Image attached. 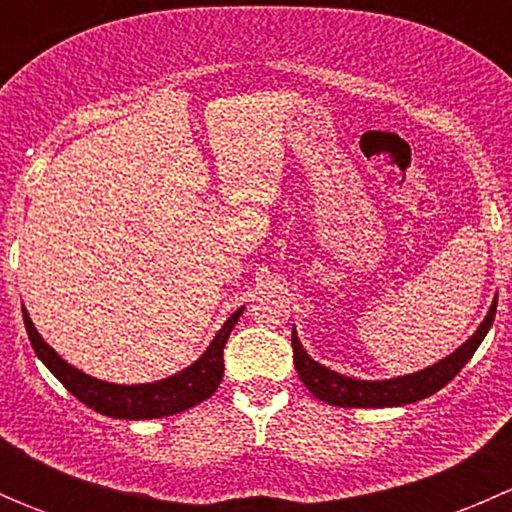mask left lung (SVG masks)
Wrapping results in <instances>:
<instances>
[{"label":"left lung","mask_w":512,"mask_h":512,"mask_svg":"<svg viewBox=\"0 0 512 512\" xmlns=\"http://www.w3.org/2000/svg\"><path fill=\"white\" fill-rule=\"evenodd\" d=\"M495 307H498V297L493 299L488 314L478 324L473 337H468L453 354L443 356L441 361H436V364L426 366L421 371H414V374L394 376V379L381 381L354 379V376L339 374V371H332L329 366L314 361L307 354V349L302 347V342H299L297 329L292 327L294 369H297L299 379L307 386L309 394H314V399L324 401L329 406H342V409H384V406L414 404V401L428 399L438 389H443L468 364V359L476 354L480 342L488 334L490 324H493Z\"/></svg>","instance_id":"1"}]
</instances>
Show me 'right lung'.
<instances>
[{"instance_id":"obj_1","label":"right lung","mask_w":512,"mask_h":512,"mask_svg":"<svg viewBox=\"0 0 512 512\" xmlns=\"http://www.w3.org/2000/svg\"><path fill=\"white\" fill-rule=\"evenodd\" d=\"M245 307L232 312L227 322L215 334L213 342L208 344L203 354L185 366L183 371L173 376H165L160 381H148V384H111V381H101L96 376L84 374L81 369L71 366L69 361L61 359L49 344L44 342L39 332H36L32 317L27 309L22 307L24 327H27L29 342H32L36 356L44 361L46 369L89 409L98 411L103 416L111 418H126V421H143V418H163L188 411L198 406L200 401L210 399L218 391L220 381H223L225 364H223V349L227 337L235 329L237 319L242 317Z\"/></svg>"}]
</instances>
